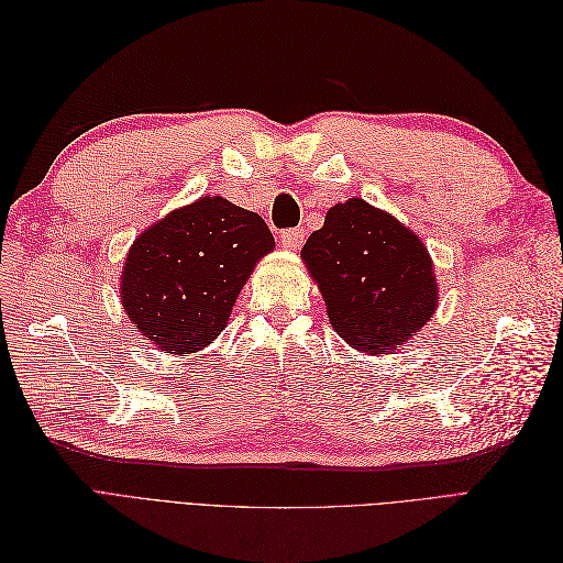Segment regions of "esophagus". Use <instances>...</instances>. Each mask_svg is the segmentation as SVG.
Instances as JSON below:
<instances>
[{"label": "esophagus", "instance_id": "obj_1", "mask_svg": "<svg viewBox=\"0 0 563 563\" xmlns=\"http://www.w3.org/2000/svg\"><path fill=\"white\" fill-rule=\"evenodd\" d=\"M302 240H305V232L300 228L282 232V246L288 251H298L302 246Z\"/></svg>", "mask_w": 563, "mask_h": 563}]
</instances>
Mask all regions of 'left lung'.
Here are the masks:
<instances>
[{
	"label": "left lung",
	"mask_w": 563,
	"mask_h": 563,
	"mask_svg": "<svg viewBox=\"0 0 563 563\" xmlns=\"http://www.w3.org/2000/svg\"><path fill=\"white\" fill-rule=\"evenodd\" d=\"M300 258L319 284L335 333L366 354L397 350L437 310L428 249L395 216L360 197L329 209Z\"/></svg>",
	"instance_id": "8db88e82"
}]
</instances>
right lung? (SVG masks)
Listing matches in <instances>:
<instances>
[{
	"mask_svg": "<svg viewBox=\"0 0 563 563\" xmlns=\"http://www.w3.org/2000/svg\"><path fill=\"white\" fill-rule=\"evenodd\" d=\"M275 236L265 220L223 197H201L162 218L133 242L122 272L129 319L164 352L190 354L225 329Z\"/></svg>",
	"mask_w": 563,
	"mask_h": 563,
	"instance_id": "right-lung-1",
	"label": "right lung"
}]
</instances>
